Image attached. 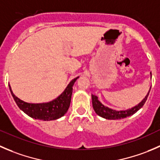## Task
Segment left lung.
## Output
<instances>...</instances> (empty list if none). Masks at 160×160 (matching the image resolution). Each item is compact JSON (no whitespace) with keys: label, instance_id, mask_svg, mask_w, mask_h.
<instances>
[{"label":"left lung","instance_id":"8db88e82","mask_svg":"<svg viewBox=\"0 0 160 160\" xmlns=\"http://www.w3.org/2000/svg\"><path fill=\"white\" fill-rule=\"evenodd\" d=\"M150 89H151V88H150ZM150 89L149 91H148V94H147L146 96L145 97V99H144L140 103H138V105L135 106V107H132V109H129V110H120V111H117V110H112V109L109 108V107H105L103 104H102L99 102L97 96H95V95H92L93 109H94L95 112H96L99 116L102 117V118H106V119L118 120L122 119V118H127V117L133 115L134 113H135L138 110H140V109L143 107L145 101L147 100V98H148V94H149Z\"/></svg>","mask_w":160,"mask_h":160}]
</instances>
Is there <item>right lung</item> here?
<instances>
[{"label": "right lung", "instance_id": "obj_1", "mask_svg": "<svg viewBox=\"0 0 160 160\" xmlns=\"http://www.w3.org/2000/svg\"><path fill=\"white\" fill-rule=\"evenodd\" d=\"M78 78V77H77L72 80L62 94L57 99L51 102L43 103H28L24 102L14 95L10 85L9 88L18 107L28 116L42 121H53L61 118L67 113L70 107L74 83Z\"/></svg>", "mask_w": 160, "mask_h": 160}]
</instances>
